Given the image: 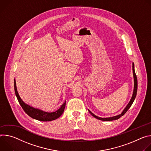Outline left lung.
<instances>
[{"mask_svg":"<svg viewBox=\"0 0 151 151\" xmlns=\"http://www.w3.org/2000/svg\"><path fill=\"white\" fill-rule=\"evenodd\" d=\"M132 71H133V76H134V92H133V94L132 96V98L130 100V101L129 102L127 106V107H125V109L124 110V111H122V113L118 116H115L113 117H111V118H99V117H98L96 116H95L94 114H93L90 110H89V113L94 117V118L99 119V120H101V121H113V120H116V119H118L119 118H120L121 116H122L130 108V107L131 106L132 104L133 103L134 101L136 98V95H137V76L135 73V70H134V63H132Z\"/></svg>","mask_w":151,"mask_h":151,"instance_id":"8db88e82","label":"left lung"}]
</instances>
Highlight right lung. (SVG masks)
<instances>
[{"label": "right lung", "mask_w": 151, "mask_h": 151, "mask_svg": "<svg viewBox=\"0 0 151 151\" xmlns=\"http://www.w3.org/2000/svg\"><path fill=\"white\" fill-rule=\"evenodd\" d=\"M14 91L15 93V95L17 98L19 104L22 106L23 110L26 112L27 114H28L30 117L32 118L33 119H35L38 121H51L55 120L58 119V118L63 113L66 101L62 105L60 108L58 109L57 111L52 113H48L45 111H43L41 110L37 109L35 108H33L30 107V106H28L27 104H25L20 97L17 90L16 88V84H15V80H14Z\"/></svg>", "instance_id": "1"}]
</instances>
